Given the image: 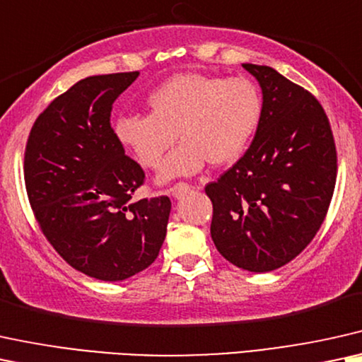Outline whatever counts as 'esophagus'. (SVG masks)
<instances>
[{
	"instance_id": "obj_1",
	"label": "esophagus",
	"mask_w": 362,
	"mask_h": 362,
	"mask_svg": "<svg viewBox=\"0 0 362 362\" xmlns=\"http://www.w3.org/2000/svg\"><path fill=\"white\" fill-rule=\"evenodd\" d=\"M192 187L189 184H185V182H178V184H175L173 187H170V195L175 197V199H180L182 195H185L187 192H190Z\"/></svg>"
}]
</instances>
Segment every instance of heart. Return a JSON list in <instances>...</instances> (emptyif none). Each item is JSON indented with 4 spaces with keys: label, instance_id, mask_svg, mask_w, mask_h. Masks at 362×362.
<instances>
[{
    "label": "heart",
    "instance_id": "1",
    "mask_svg": "<svg viewBox=\"0 0 362 362\" xmlns=\"http://www.w3.org/2000/svg\"><path fill=\"white\" fill-rule=\"evenodd\" d=\"M147 107L148 115L118 117L113 134L145 168H157L178 135L182 145L160 167L158 182L195 175L207 162L232 165L262 120V95L244 76L178 73L148 95Z\"/></svg>",
    "mask_w": 362,
    "mask_h": 362
}]
</instances>
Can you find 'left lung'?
I'll use <instances>...</instances> for the list:
<instances>
[{"label":"left lung","instance_id":"1","mask_svg":"<svg viewBox=\"0 0 362 362\" xmlns=\"http://www.w3.org/2000/svg\"><path fill=\"white\" fill-rule=\"evenodd\" d=\"M262 88V120L234 167L205 187L217 250L249 272H271L317 234L337 173L327 115L308 90L271 66L242 65Z\"/></svg>","mask_w":362,"mask_h":362}]
</instances>
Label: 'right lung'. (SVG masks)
<instances>
[{
	"mask_svg": "<svg viewBox=\"0 0 362 362\" xmlns=\"http://www.w3.org/2000/svg\"><path fill=\"white\" fill-rule=\"evenodd\" d=\"M139 71L80 80L31 128L25 184L41 232L76 271L118 282L147 269L165 240L172 202L132 199L145 173L110 125Z\"/></svg>",
	"mask_w": 362,
	"mask_h": 362,
	"instance_id": "right-lung-1",
	"label": "right lung"
}]
</instances>
